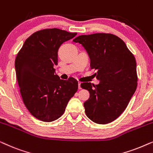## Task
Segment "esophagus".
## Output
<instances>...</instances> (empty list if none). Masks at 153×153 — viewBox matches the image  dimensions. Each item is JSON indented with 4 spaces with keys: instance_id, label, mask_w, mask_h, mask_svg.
I'll return each instance as SVG.
<instances>
[{
    "instance_id": "1",
    "label": "esophagus",
    "mask_w": 153,
    "mask_h": 153,
    "mask_svg": "<svg viewBox=\"0 0 153 153\" xmlns=\"http://www.w3.org/2000/svg\"><path fill=\"white\" fill-rule=\"evenodd\" d=\"M81 82H79L78 83V86H79V89H81Z\"/></svg>"
}]
</instances>
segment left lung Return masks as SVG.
<instances>
[{
    "instance_id": "1",
    "label": "left lung",
    "mask_w": 153,
    "mask_h": 153,
    "mask_svg": "<svg viewBox=\"0 0 153 153\" xmlns=\"http://www.w3.org/2000/svg\"><path fill=\"white\" fill-rule=\"evenodd\" d=\"M88 54L91 68L97 70V85L85 82L81 88L90 93L84 102L88 118L97 124L118 118L128 105L137 87L134 56L120 38L112 34L79 35L73 39Z\"/></svg>"
}]
</instances>
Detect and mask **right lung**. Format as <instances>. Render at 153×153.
<instances>
[{
    "instance_id": "add662e5",
    "label": "right lung",
    "mask_w": 153,
    "mask_h": 153,
    "mask_svg": "<svg viewBox=\"0 0 153 153\" xmlns=\"http://www.w3.org/2000/svg\"><path fill=\"white\" fill-rule=\"evenodd\" d=\"M76 34L58 28L37 31L26 39L16 56L14 65L23 102L39 120L59 118L78 90L76 79H60L53 68L58 65L59 47Z\"/></svg>"
}]
</instances>
